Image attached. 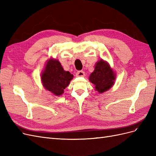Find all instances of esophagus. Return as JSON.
I'll list each match as a JSON object with an SVG mask.
<instances>
[{"label": "esophagus", "instance_id": "obj_1", "mask_svg": "<svg viewBox=\"0 0 156 156\" xmlns=\"http://www.w3.org/2000/svg\"><path fill=\"white\" fill-rule=\"evenodd\" d=\"M85 75V73L83 72V71H78L76 73V76L77 77H84Z\"/></svg>", "mask_w": 156, "mask_h": 156}]
</instances>
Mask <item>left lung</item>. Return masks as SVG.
Listing matches in <instances>:
<instances>
[{
	"label": "left lung",
	"instance_id": "left-lung-1",
	"mask_svg": "<svg viewBox=\"0 0 156 156\" xmlns=\"http://www.w3.org/2000/svg\"><path fill=\"white\" fill-rule=\"evenodd\" d=\"M115 76L108 64L101 60L96 64L95 69L90 75L89 80L95 85L98 92L103 93L113 85Z\"/></svg>",
	"mask_w": 156,
	"mask_h": 156
}]
</instances>
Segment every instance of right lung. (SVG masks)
<instances>
[{
	"label": "right lung",
	"instance_id": "obj_1",
	"mask_svg": "<svg viewBox=\"0 0 156 156\" xmlns=\"http://www.w3.org/2000/svg\"><path fill=\"white\" fill-rule=\"evenodd\" d=\"M73 77L69 72L64 70L58 60L50 59L45 66L41 79L46 90L55 96H60Z\"/></svg>",
	"mask_w": 156,
	"mask_h": 156
}]
</instances>
